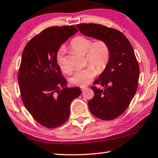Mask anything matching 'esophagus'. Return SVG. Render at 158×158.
<instances>
[{
    "label": "esophagus",
    "instance_id": "esophagus-1",
    "mask_svg": "<svg viewBox=\"0 0 158 158\" xmlns=\"http://www.w3.org/2000/svg\"><path fill=\"white\" fill-rule=\"evenodd\" d=\"M86 89H87V87H86V86L81 87V91H84L85 90H86Z\"/></svg>",
    "mask_w": 158,
    "mask_h": 158
}]
</instances>
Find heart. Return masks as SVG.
<instances>
[{"instance_id": "heart-1", "label": "heart", "mask_w": 158, "mask_h": 158, "mask_svg": "<svg viewBox=\"0 0 158 158\" xmlns=\"http://www.w3.org/2000/svg\"><path fill=\"white\" fill-rule=\"evenodd\" d=\"M70 47L77 52L85 55L86 62L91 64L84 69L77 71L70 79L72 84L84 87L88 85L96 77L97 74L96 67L98 72L103 71L106 67L110 56L109 45L102 39L96 40L91 42V40L89 37L77 36L70 42ZM64 54L65 49L63 48H61L56 54V61L63 72L69 73L70 69L68 67Z\"/></svg>"}]
</instances>
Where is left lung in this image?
Returning a JSON list of instances; mask_svg holds the SVG:
<instances>
[{
  "label": "left lung",
  "instance_id": "obj_1",
  "mask_svg": "<svg viewBox=\"0 0 158 158\" xmlns=\"http://www.w3.org/2000/svg\"><path fill=\"white\" fill-rule=\"evenodd\" d=\"M86 36L102 39L109 44L110 56L106 67L94 81L103 89L91 87L94 91L88 106L98 118L110 121L123 114L135 96L139 78V65L127 37L116 29L94 23L77 25Z\"/></svg>",
  "mask_w": 158,
  "mask_h": 158
}]
</instances>
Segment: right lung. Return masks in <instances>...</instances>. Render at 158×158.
Returning a JSON list of instances; mask_svg holds the SVG:
<instances>
[{"instance_id": "1", "label": "right lung", "mask_w": 158, "mask_h": 158, "mask_svg": "<svg viewBox=\"0 0 158 158\" xmlns=\"http://www.w3.org/2000/svg\"><path fill=\"white\" fill-rule=\"evenodd\" d=\"M77 31L74 25L46 28L23 50L18 77L21 98L33 118L46 128L64 124L72 102L81 93L79 87L67 88L56 61L61 45Z\"/></svg>"}]
</instances>
